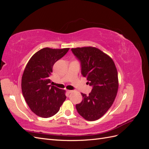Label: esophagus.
I'll return each mask as SVG.
<instances>
[{
    "label": "esophagus",
    "mask_w": 149,
    "mask_h": 149,
    "mask_svg": "<svg viewBox=\"0 0 149 149\" xmlns=\"http://www.w3.org/2000/svg\"><path fill=\"white\" fill-rule=\"evenodd\" d=\"M67 93H68V94H70L71 93H72V92H73V91H72V90H67Z\"/></svg>",
    "instance_id": "1"
}]
</instances>
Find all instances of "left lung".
Here are the masks:
<instances>
[{"instance_id": "left-lung-1", "label": "left lung", "mask_w": 149, "mask_h": 149, "mask_svg": "<svg viewBox=\"0 0 149 149\" xmlns=\"http://www.w3.org/2000/svg\"><path fill=\"white\" fill-rule=\"evenodd\" d=\"M81 63V73L93 86L88 96L81 93L83 101L76 105L80 116L89 121L101 118L113 104L118 93V71L112 58L93 47L71 48Z\"/></svg>"}]
</instances>
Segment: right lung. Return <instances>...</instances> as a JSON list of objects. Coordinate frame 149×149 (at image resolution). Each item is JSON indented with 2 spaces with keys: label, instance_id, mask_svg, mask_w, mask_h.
Segmentation results:
<instances>
[{
  "label": "right lung",
  "instance_id": "obj_1",
  "mask_svg": "<svg viewBox=\"0 0 149 149\" xmlns=\"http://www.w3.org/2000/svg\"><path fill=\"white\" fill-rule=\"evenodd\" d=\"M70 48H43L36 52L26 64L22 77V91L30 109L43 118L56 114L66 100V91L50 84L54 64Z\"/></svg>",
  "mask_w": 149,
  "mask_h": 149
}]
</instances>
